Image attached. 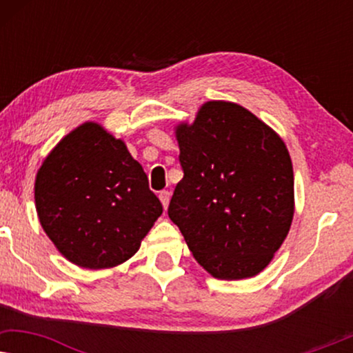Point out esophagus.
Here are the masks:
<instances>
[{
    "label": "esophagus",
    "instance_id": "obj_1",
    "mask_svg": "<svg viewBox=\"0 0 353 353\" xmlns=\"http://www.w3.org/2000/svg\"><path fill=\"white\" fill-rule=\"evenodd\" d=\"M159 199H161V202H162V205H163V209H167L168 207V202H170V191H161L159 192Z\"/></svg>",
    "mask_w": 353,
    "mask_h": 353
}]
</instances>
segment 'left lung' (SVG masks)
<instances>
[{
	"label": "left lung",
	"instance_id": "8db88e82",
	"mask_svg": "<svg viewBox=\"0 0 353 353\" xmlns=\"http://www.w3.org/2000/svg\"><path fill=\"white\" fill-rule=\"evenodd\" d=\"M183 180L168 216L214 278H252L291 228L294 172L281 137L243 105L207 101L175 127Z\"/></svg>",
	"mask_w": 353,
	"mask_h": 353
}]
</instances>
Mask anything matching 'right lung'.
I'll use <instances>...</instances> for the list:
<instances>
[{
    "label": "right lung",
    "mask_w": 353,
    "mask_h": 353,
    "mask_svg": "<svg viewBox=\"0 0 353 353\" xmlns=\"http://www.w3.org/2000/svg\"><path fill=\"white\" fill-rule=\"evenodd\" d=\"M35 207L56 249L81 268L123 263L162 214L141 163L96 122L72 130L35 178Z\"/></svg>",
    "instance_id": "1"
}]
</instances>
